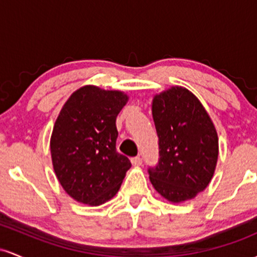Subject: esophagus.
Masks as SVG:
<instances>
[{
	"label": "esophagus",
	"instance_id": "1",
	"mask_svg": "<svg viewBox=\"0 0 257 257\" xmlns=\"http://www.w3.org/2000/svg\"><path fill=\"white\" fill-rule=\"evenodd\" d=\"M132 164L134 167H140L143 164V158L140 156H137V157H133L132 158Z\"/></svg>",
	"mask_w": 257,
	"mask_h": 257
}]
</instances>
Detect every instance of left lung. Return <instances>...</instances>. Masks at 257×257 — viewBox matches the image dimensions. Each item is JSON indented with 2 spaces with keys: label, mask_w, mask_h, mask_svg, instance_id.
<instances>
[{
  "label": "left lung",
  "mask_w": 257,
  "mask_h": 257,
  "mask_svg": "<svg viewBox=\"0 0 257 257\" xmlns=\"http://www.w3.org/2000/svg\"><path fill=\"white\" fill-rule=\"evenodd\" d=\"M159 158L149 168L156 191L173 203L192 199L213 178L219 139L208 112L186 88L172 87L152 101Z\"/></svg>",
  "instance_id": "left-lung-1"
}]
</instances>
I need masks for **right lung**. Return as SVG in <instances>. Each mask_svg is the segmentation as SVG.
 <instances>
[{"instance_id": "obj_1", "label": "right lung", "mask_w": 257, "mask_h": 257, "mask_svg": "<svg viewBox=\"0 0 257 257\" xmlns=\"http://www.w3.org/2000/svg\"><path fill=\"white\" fill-rule=\"evenodd\" d=\"M128 95L95 85L79 88L61 108L51 138L55 175L69 196L100 205L118 192L128 157L116 151V118Z\"/></svg>"}]
</instances>
